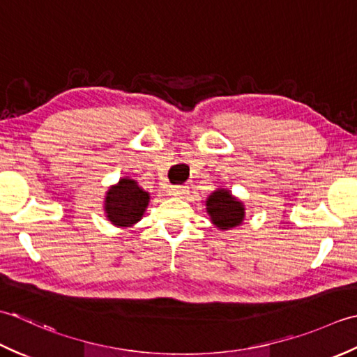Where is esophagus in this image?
I'll return each mask as SVG.
<instances>
[{
  "instance_id": "34e87169",
  "label": "esophagus",
  "mask_w": 357,
  "mask_h": 357,
  "mask_svg": "<svg viewBox=\"0 0 357 357\" xmlns=\"http://www.w3.org/2000/svg\"><path fill=\"white\" fill-rule=\"evenodd\" d=\"M186 194H188V189L185 186H171L169 188V195H174V197L183 199V197H186Z\"/></svg>"
}]
</instances>
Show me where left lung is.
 I'll return each instance as SVG.
<instances>
[{"label":"left lung","instance_id":"obj_1","mask_svg":"<svg viewBox=\"0 0 357 357\" xmlns=\"http://www.w3.org/2000/svg\"><path fill=\"white\" fill-rule=\"evenodd\" d=\"M206 213L217 229L229 231L245 220V205L227 188H217L206 199Z\"/></svg>","mask_w":357,"mask_h":357}]
</instances>
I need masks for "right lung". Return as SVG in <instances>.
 <instances>
[{"instance_id":"add662e5","label":"right lung","mask_w":357,"mask_h":357,"mask_svg":"<svg viewBox=\"0 0 357 357\" xmlns=\"http://www.w3.org/2000/svg\"><path fill=\"white\" fill-rule=\"evenodd\" d=\"M151 195L130 177H121L109 186L105 195L103 211L106 219L117 228H130L146 213Z\"/></svg>"}]
</instances>
